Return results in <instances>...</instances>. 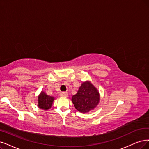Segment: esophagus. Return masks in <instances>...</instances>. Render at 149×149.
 <instances>
[{"instance_id": "1", "label": "esophagus", "mask_w": 149, "mask_h": 149, "mask_svg": "<svg viewBox=\"0 0 149 149\" xmlns=\"http://www.w3.org/2000/svg\"><path fill=\"white\" fill-rule=\"evenodd\" d=\"M60 96L61 97H68V94L66 92H62L60 93Z\"/></svg>"}]
</instances>
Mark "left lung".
I'll list each match as a JSON object with an SVG mask.
<instances>
[{
    "instance_id": "1",
    "label": "left lung",
    "mask_w": 149,
    "mask_h": 149,
    "mask_svg": "<svg viewBox=\"0 0 149 149\" xmlns=\"http://www.w3.org/2000/svg\"><path fill=\"white\" fill-rule=\"evenodd\" d=\"M100 101V95L97 89L90 82L81 84L75 95L72 97V101L75 109L79 112L86 113L93 110Z\"/></svg>"
}]
</instances>
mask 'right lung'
Returning a JSON list of instances; mask_svg holds the SVG:
<instances>
[{
  "label": "right lung",
  "instance_id": "right-lung-1",
  "mask_svg": "<svg viewBox=\"0 0 149 149\" xmlns=\"http://www.w3.org/2000/svg\"><path fill=\"white\" fill-rule=\"evenodd\" d=\"M54 97L48 96L45 92L42 91L38 97V106L43 110H48L51 108Z\"/></svg>",
  "mask_w": 149,
  "mask_h": 149
}]
</instances>
